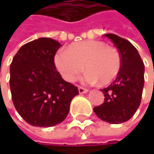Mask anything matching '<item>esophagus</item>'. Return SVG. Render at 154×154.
<instances>
[{
    "instance_id": "obj_1",
    "label": "esophagus",
    "mask_w": 154,
    "mask_h": 154,
    "mask_svg": "<svg viewBox=\"0 0 154 154\" xmlns=\"http://www.w3.org/2000/svg\"><path fill=\"white\" fill-rule=\"evenodd\" d=\"M88 92L87 89L84 88V87H81V86H78V93L79 94H86Z\"/></svg>"
}]
</instances>
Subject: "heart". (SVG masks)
I'll use <instances>...</instances> for the list:
<instances>
[{
	"label": "heart",
	"mask_w": 154,
	"mask_h": 154,
	"mask_svg": "<svg viewBox=\"0 0 154 154\" xmlns=\"http://www.w3.org/2000/svg\"><path fill=\"white\" fill-rule=\"evenodd\" d=\"M54 65L66 81L73 83L85 69L86 84H109L121 68L119 51L104 43L94 40L75 43L67 50L60 51L54 57Z\"/></svg>",
	"instance_id": "heart-1"
}]
</instances>
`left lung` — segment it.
<instances>
[{
	"label": "left lung",
	"instance_id": "obj_1",
	"mask_svg": "<svg viewBox=\"0 0 154 154\" xmlns=\"http://www.w3.org/2000/svg\"><path fill=\"white\" fill-rule=\"evenodd\" d=\"M119 51L121 68L116 79L106 88L101 89L104 103L94 108L102 120L110 124L130 119L138 109L144 85V65L137 50L129 41L113 34H106Z\"/></svg>",
	"mask_w": 154,
	"mask_h": 154
}]
</instances>
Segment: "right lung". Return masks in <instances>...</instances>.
<instances>
[{
  "label": "right lung",
  "instance_id": "obj_1",
  "mask_svg": "<svg viewBox=\"0 0 154 154\" xmlns=\"http://www.w3.org/2000/svg\"><path fill=\"white\" fill-rule=\"evenodd\" d=\"M61 45L41 37L21 47L10 68L13 104L25 121L34 127H53L69 114L77 86L57 71L54 56Z\"/></svg>",
  "mask_w": 154,
  "mask_h": 154
}]
</instances>
